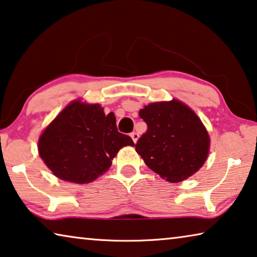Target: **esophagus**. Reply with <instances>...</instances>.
Returning <instances> with one entry per match:
<instances>
[{
	"label": "esophagus",
	"mask_w": 257,
	"mask_h": 257,
	"mask_svg": "<svg viewBox=\"0 0 257 257\" xmlns=\"http://www.w3.org/2000/svg\"><path fill=\"white\" fill-rule=\"evenodd\" d=\"M130 137H132V138H133L134 143H137L138 138H140V135H138V134H137V133H132V134H130Z\"/></svg>",
	"instance_id": "esophagus-1"
}]
</instances>
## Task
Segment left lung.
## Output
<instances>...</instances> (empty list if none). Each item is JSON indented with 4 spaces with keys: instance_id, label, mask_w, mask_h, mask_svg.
<instances>
[{
    "instance_id": "1",
    "label": "left lung",
    "mask_w": 257,
    "mask_h": 257,
    "mask_svg": "<svg viewBox=\"0 0 257 257\" xmlns=\"http://www.w3.org/2000/svg\"><path fill=\"white\" fill-rule=\"evenodd\" d=\"M148 124L136 146L145 165L167 182L194 175L207 160L210 137L192 108L180 99L150 103L140 109Z\"/></svg>"
}]
</instances>
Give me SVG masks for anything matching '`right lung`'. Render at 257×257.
Listing matches in <instances>:
<instances>
[{"label":"right lung","instance_id":"right-lung-1","mask_svg":"<svg viewBox=\"0 0 257 257\" xmlns=\"http://www.w3.org/2000/svg\"><path fill=\"white\" fill-rule=\"evenodd\" d=\"M128 145L135 144L117 132L114 113L105 114L100 104L77 98L41 133L38 151L59 180L88 184L106 173L117 152Z\"/></svg>","mask_w":257,"mask_h":257}]
</instances>
